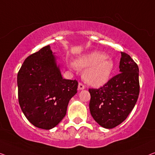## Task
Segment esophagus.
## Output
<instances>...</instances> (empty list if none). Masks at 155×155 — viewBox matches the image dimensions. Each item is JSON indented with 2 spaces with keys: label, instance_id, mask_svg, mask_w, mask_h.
Wrapping results in <instances>:
<instances>
[{
  "label": "esophagus",
  "instance_id": "1",
  "mask_svg": "<svg viewBox=\"0 0 155 155\" xmlns=\"http://www.w3.org/2000/svg\"><path fill=\"white\" fill-rule=\"evenodd\" d=\"M78 89H79V90H83V89L85 88V86L82 84V83H78Z\"/></svg>",
  "mask_w": 155,
  "mask_h": 155
}]
</instances>
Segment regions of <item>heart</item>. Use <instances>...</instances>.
Returning a JSON list of instances; mask_svg holds the SVG:
<instances>
[{
    "mask_svg": "<svg viewBox=\"0 0 155 155\" xmlns=\"http://www.w3.org/2000/svg\"><path fill=\"white\" fill-rule=\"evenodd\" d=\"M101 52L83 55L77 59L75 63H69L72 69L86 68L83 73L85 81L93 86H100L105 84L112 74L114 65L111 59Z\"/></svg>",
    "mask_w": 155,
    "mask_h": 155,
    "instance_id": "1",
    "label": "heart"
}]
</instances>
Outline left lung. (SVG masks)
Listing matches in <instances>:
<instances>
[{"instance_id": "1", "label": "left lung", "mask_w": 155, "mask_h": 155, "mask_svg": "<svg viewBox=\"0 0 155 155\" xmlns=\"http://www.w3.org/2000/svg\"><path fill=\"white\" fill-rule=\"evenodd\" d=\"M120 73L99 88H89L91 116L105 128H113L127 118L140 93L138 64L127 53L121 52Z\"/></svg>"}]
</instances>
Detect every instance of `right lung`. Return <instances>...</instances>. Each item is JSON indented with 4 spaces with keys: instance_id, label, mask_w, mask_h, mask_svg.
Instances as JSON below:
<instances>
[{
    "instance_id": "add662e5",
    "label": "right lung",
    "mask_w": 155,
    "mask_h": 155,
    "mask_svg": "<svg viewBox=\"0 0 155 155\" xmlns=\"http://www.w3.org/2000/svg\"><path fill=\"white\" fill-rule=\"evenodd\" d=\"M17 86L19 106L27 119L36 127L49 130L66 115L78 81L62 77L47 45L26 58L17 74Z\"/></svg>"
}]
</instances>
